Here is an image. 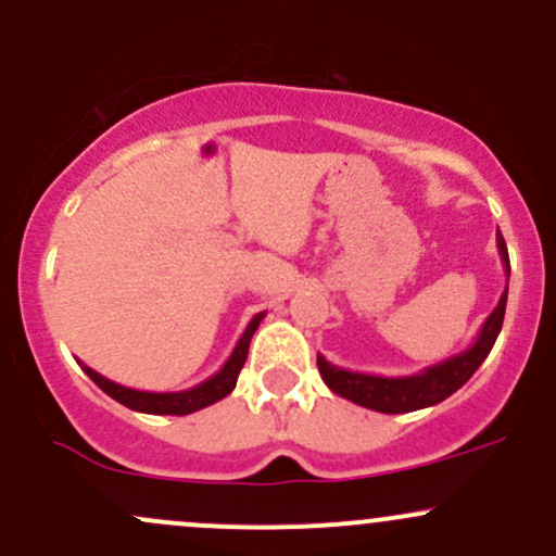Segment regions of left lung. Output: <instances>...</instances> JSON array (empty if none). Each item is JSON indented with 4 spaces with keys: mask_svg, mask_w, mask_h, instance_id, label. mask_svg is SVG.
<instances>
[{
    "mask_svg": "<svg viewBox=\"0 0 556 556\" xmlns=\"http://www.w3.org/2000/svg\"><path fill=\"white\" fill-rule=\"evenodd\" d=\"M498 242L501 263H504L506 279H509L511 266H509V250H506L504 237H495ZM506 295H509V282H506L504 295H501L498 306L493 308L488 319H484L482 330H479L477 341L471 343L466 352L447 356L445 362H437V365L426 367V370L416 372V376H400V378H386V376H370V372H354L336 367L332 362H327L323 354H317V367L323 381L330 386V391H336L343 400L354 402V405L367 407V410L389 413H413L424 410V407L440 405L442 400H447L450 394L460 389L471 376L477 372V367L488 359L490 349H493L495 338H498L501 325H504L506 314Z\"/></svg>",
    "mask_w": 556,
    "mask_h": 556,
    "instance_id": "1",
    "label": "left lung"
}]
</instances>
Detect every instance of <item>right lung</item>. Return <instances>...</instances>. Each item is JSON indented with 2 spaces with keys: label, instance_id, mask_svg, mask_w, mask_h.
<instances>
[{
  "label": "right lung",
  "instance_id": "add662e5",
  "mask_svg": "<svg viewBox=\"0 0 556 556\" xmlns=\"http://www.w3.org/2000/svg\"><path fill=\"white\" fill-rule=\"evenodd\" d=\"M263 317H266V312L255 314V317L250 319V325L244 327L242 338H239L237 346H233L231 356L226 359V365L220 367L215 376H210L207 381L191 386V389H186V391H138V389H127V386L114 383V381H109V378H103L101 372H96L92 367L81 365V362H79V365H81V370H85L87 376H90L92 381L98 383V389H103L111 396V400H116L119 405L130 407V410L149 413V416H189V413H197V410H202V407L215 405V402L231 394L233 386H237L239 370H242L244 359H248L250 338H253V332L258 330Z\"/></svg>",
  "mask_w": 556,
  "mask_h": 556
}]
</instances>
